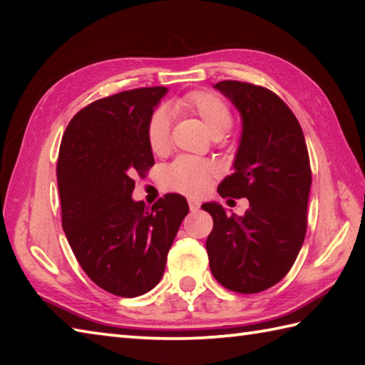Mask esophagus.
<instances>
[{"mask_svg": "<svg viewBox=\"0 0 365 365\" xmlns=\"http://www.w3.org/2000/svg\"><path fill=\"white\" fill-rule=\"evenodd\" d=\"M188 205H190V210H191V212H197L199 207H200L199 200H195V199H190V200H188Z\"/></svg>", "mask_w": 365, "mask_h": 365, "instance_id": "34e87169", "label": "esophagus"}]
</instances>
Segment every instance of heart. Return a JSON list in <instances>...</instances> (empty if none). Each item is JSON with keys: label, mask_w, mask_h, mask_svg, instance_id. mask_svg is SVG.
Listing matches in <instances>:
<instances>
[{"label": "heart", "mask_w": 365, "mask_h": 365, "mask_svg": "<svg viewBox=\"0 0 365 365\" xmlns=\"http://www.w3.org/2000/svg\"><path fill=\"white\" fill-rule=\"evenodd\" d=\"M175 111H187L197 115L205 123L213 138L226 135L232 127L230 106L208 91H191L174 102ZM147 143L153 153H165L170 144V118L165 110H155L147 122ZM216 168L210 161L197 158H178L165 173V183L187 196H200L210 187Z\"/></svg>", "instance_id": "heart-1"}]
</instances>
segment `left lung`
Masks as SVG:
<instances>
[{
	"label": "left lung",
	"mask_w": 365,
	"mask_h": 365,
	"mask_svg": "<svg viewBox=\"0 0 365 365\" xmlns=\"http://www.w3.org/2000/svg\"><path fill=\"white\" fill-rule=\"evenodd\" d=\"M242 114V139L234 173L220 183L221 197L250 200L243 216H229L216 202L207 238L212 274L238 293H259L277 284L298 257L307 229L312 173L298 119L274 92L243 81H220Z\"/></svg>",
	"instance_id": "8db88e82"
}]
</instances>
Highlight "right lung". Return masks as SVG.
Returning a JSON list of instances; mask_svg holds the SVG:
<instances>
[{
    "mask_svg": "<svg viewBox=\"0 0 365 365\" xmlns=\"http://www.w3.org/2000/svg\"><path fill=\"white\" fill-rule=\"evenodd\" d=\"M166 88H139L100 98L68 123L56 166L63 229L76 260L100 289L123 298L152 290L188 202L166 195L135 202L133 177L155 163L147 122Z\"/></svg>",
    "mask_w": 365,
    "mask_h": 365,
    "instance_id": "1",
    "label": "right lung"
}]
</instances>
